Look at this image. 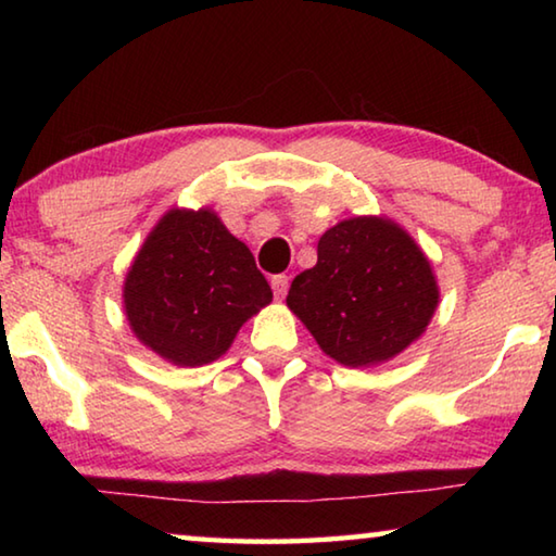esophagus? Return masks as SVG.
I'll list each match as a JSON object with an SVG mask.
<instances>
[{
  "label": "esophagus",
  "instance_id": "obj_1",
  "mask_svg": "<svg viewBox=\"0 0 556 556\" xmlns=\"http://www.w3.org/2000/svg\"><path fill=\"white\" fill-rule=\"evenodd\" d=\"M271 291H275L277 299H285L287 291H289V277L287 275L271 277Z\"/></svg>",
  "mask_w": 556,
  "mask_h": 556
}]
</instances>
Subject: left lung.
<instances>
[{
	"instance_id": "8db88e82",
	"label": "left lung",
	"mask_w": 556,
	"mask_h": 556,
	"mask_svg": "<svg viewBox=\"0 0 556 556\" xmlns=\"http://www.w3.org/2000/svg\"><path fill=\"white\" fill-rule=\"evenodd\" d=\"M439 304L425 252L397 223L348 218L318 240V262L291 281L287 306L318 348L348 368L400 355L427 331Z\"/></svg>"
}]
</instances>
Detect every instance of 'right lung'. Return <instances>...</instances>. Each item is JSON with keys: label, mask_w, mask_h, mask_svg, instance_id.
Instances as JSON below:
<instances>
[{"label": "right lung", "mask_w": 556, "mask_h": 556, "mask_svg": "<svg viewBox=\"0 0 556 556\" xmlns=\"http://www.w3.org/2000/svg\"><path fill=\"white\" fill-rule=\"evenodd\" d=\"M129 328L164 361H218L240 326L271 301L250 248L211 208L168 211L147 235L125 279Z\"/></svg>", "instance_id": "right-lung-1"}]
</instances>
